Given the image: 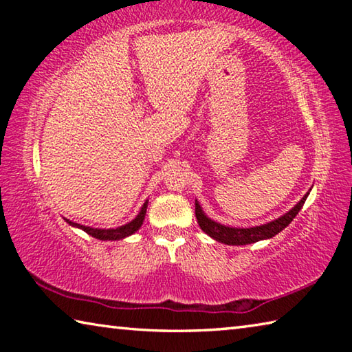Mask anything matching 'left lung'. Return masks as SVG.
I'll list each match as a JSON object with an SVG mask.
<instances>
[{
	"instance_id": "1",
	"label": "left lung",
	"mask_w": 352,
	"mask_h": 352,
	"mask_svg": "<svg viewBox=\"0 0 352 352\" xmlns=\"http://www.w3.org/2000/svg\"><path fill=\"white\" fill-rule=\"evenodd\" d=\"M307 194H305L298 204L289 210L281 217H278L272 222H267L264 225L258 226H250V228H236V226H228L216 222L206 216L201 210V206L197 200H195V217H197V222L204 233H206L214 241L222 242L225 245H248V243H254L264 239H270V237L276 236L279 231H283L285 226H287L292 220L296 217V214L301 211L302 205L307 199Z\"/></svg>"
}]
</instances>
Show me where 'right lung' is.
Listing matches in <instances>:
<instances>
[{"label": "right lung", "instance_id": "right-lung-1", "mask_svg": "<svg viewBox=\"0 0 352 352\" xmlns=\"http://www.w3.org/2000/svg\"><path fill=\"white\" fill-rule=\"evenodd\" d=\"M147 204H148V200L144 201V205L141 206L138 216H136L133 220H130V222H127L126 225L118 226V228H93V226H85V225L71 222L69 219H65V222L69 223L71 226H74V228L85 231V233H88L93 237H96V239H99V241H119V239H124V237L132 236L133 233H136V231L141 228V225H142V222H144V217H146Z\"/></svg>", "mask_w": 352, "mask_h": 352}]
</instances>
